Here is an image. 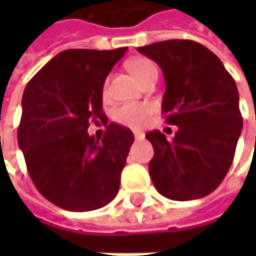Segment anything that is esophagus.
<instances>
[{
  "label": "esophagus",
  "mask_w": 256,
  "mask_h": 256,
  "mask_svg": "<svg viewBox=\"0 0 256 256\" xmlns=\"http://www.w3.org/2000/svg\"><path fill=\"white\" fill-rule=\"evenodd\" d=\"M134 136H135V140H136V141H141V140H144L142 132H134Z\"/></svg>",
  "instance_id": "34e87169"
}]
</instances>
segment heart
<instances>
[{
	"label": "heart",
	"instance_id": "obj_1",
	"mask_svg": "<svg viewBox=\"0 0 256 256\" xmlns=\"http://www.w3.org/2000/svg\"><path fill=\"white\" fill-rule=\"evenodd\" d=\"M126 68L134 74V76L144 84L148 78H151L152 75H158V68L156 64L152 60L145 58V56H138L132 58L126 62ZM106 86L108 84H104V95H106ZM152 108L148 104H126L120 106L115 112H114V120L116 122L122 124L128 128L138 130L144 126L150 115H151Z\"/></svg>",
	"mask_w": 256,
	"mask_h": 256
}]
</instances>
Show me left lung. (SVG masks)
I'll list each match as a JSON object with an SVG mask.
<instances>
[{
  "mask_svg": "<svg viewBox=\"0 0 256 256\" xmlns=\"http://www.w3.org/2000/svg\"><path fill=\"white\" fill-rule=\"evenodd\" d=\"M165 76L162 112L178 131L168 141L160 131L152 144L150 175L156 191L174 201L210 195L230 171L242 131L238 88L221 60L191 40L138 46Z\"/></svg>",
  "mask_w": 256,
  "mask_h": 256,
  "instance_id": "8db88e82",
  "label": "left lung"
}]
</instances>
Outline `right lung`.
<instances>
[{"label": "right lung", "instance_id": "add662e5", "mask_svg": "<svg viewBox=\"0 0 256 256\" xmlns=\"http://www.w3.org/2000/svg\"><path fill=\"white\" fill-rule=\"evenodd\" d=\"M125 52L66 50L25 86L18 145L35 188L60 208L94 211L120 191L132 131L112 122L95 140L86 130L105 120L104 82Z\"/></svg>", "mask_w": 256, "mask_h": 256}]
</instances>
